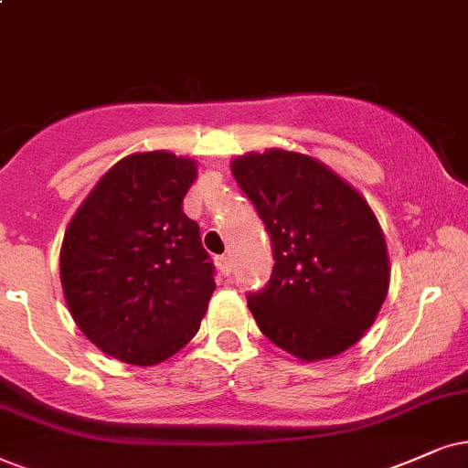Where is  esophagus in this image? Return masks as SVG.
Listing matches in <instances>:
<instances>
[{"label":"esophagus","mask_w":468,"mask_h":468,"mask_svg":"<svg viewBox=\"0 0 468 468\" xmlns=\"http://www.w3.org/2000/svg\"><path fill=\"white\" fill-rule=\"evenodd\" d=\"M218 268H220V271L224 276H229L230 271H233V261H230V257H220L218 259Z\"/></svg>","instance_id":"1"}]
</instances>
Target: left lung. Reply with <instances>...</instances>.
<instances>
[{"instance_id":"left-lung-1","label":"left lung","mask_w":468,"mask_h":468,"mask_svg":"<svg viewBox=\"0 0 468 468\" xmlns=\"http://www.w3.org/2000/svg\"><path fill=\"white\" fill-rule=\"evenodd\" d=\"M271 238L268 287L248 295L261 333L313 363L346 352L376 322L391 265L380 222L360 192L319 159L268 149L230 162Z\"/></svg>"}]
</instances>
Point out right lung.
Returning a JSON list of instances; mask_svg holds the SVG:
<instances>
[{
    "instance_id": "obj_1",
    "label": "right lung",
    "mask_w": 468,
    "mask_h": 468,
    "mask_svg": "<svg viewBox=\"0 0 468 468\" xmlns=\"http://www.w3.org/2000/svg\"><path fill=\"white\" fill-rule=\"evenodd\" d=\"M197 162L168 151L122 157L92 187L60 250V281L77 328L129 365L175 356L198 333L214 265L183 214Z\"/></svg>"
}]
</instances>
